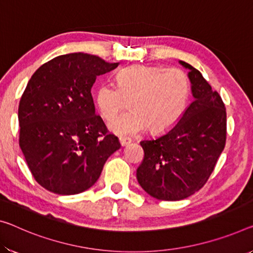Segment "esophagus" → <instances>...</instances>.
I'll return each mask as SVG.
<instances>
[{"mask_svg": "<svg viewBox=\"0 0 253 253\" xmlns=\"http://www.w3.org/2000/svg\"><path fill=\"white\" fill-rule=\"evenodd\" d=\"M130 142H131V139L130 138H126V137H121V138H120V143H121L122 147L129 145Z\"/></svg>", "mask_w": 253, "mask_h": 253, "instance_id": "obj_1", "label": "esophagus"}]
</instances>
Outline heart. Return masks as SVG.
I'll return each mask as SVG.
<instances>
[{
  "label": "heart",
  "mask_w": 253,
  "mask_h": 253,
  "mask_svg": "<svg viewBox=\"0 0 253 253\" xmlns=\"http://www.w3.org/2000/svg\"><path fill=\"white\" fill-rule=\"evenodd\" d=\"M190 98V80L180 68L131 65L116 73V86L98 84L95 102L102 118L114 119L129 99L130 111L110 124L118 134L132 135L146 130L164 132L176 124Z\"/></svg>",
  "instance_id": "heart-1"
}]
</instances>
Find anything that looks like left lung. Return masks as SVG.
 <instances>
[{
	"label": "left lung",
	"mask_w": 253,
	"mask_h": 253,
	"mask_svg": "<svg viewBox=\"0 0 253 253\" xmlns=\"http://www.w3.org/2000/svg\"><path fill=\"white\" fill-rule=\"evenodd\" d=\"M189 69L193 102L162 137L140 142L145 156L137 169L141 188L158 200L188 198L207 183L226 142V108L203 75Z\"/></svg>",
	"instance_id": "8db88e82"
}]
</instances>
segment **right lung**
I'll use <instances>...</instances> for the list:
<instances>
[{"label": "right lung", "mask_w": 253, "mask_h": 253, "mask_svg": "<svg viewBox=\"0 0 253 253\" xmlns=\"http://www.w3.org/2000/svg\"><path fill=\"white\" fill-rule=\"evenodd\" d=\"M119 63L71 53L36 70L19 103V145L32 175L56 194H77L96 183L105 162L120 149L95 113L91 87Z\"/></svg>", "instance_id": "1"}]
</instances>
